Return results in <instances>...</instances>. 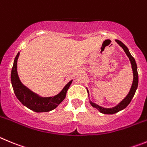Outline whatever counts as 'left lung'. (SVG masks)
Instances as JSON below:
<instances>
[{
    "instance_id": "8db88e82",
    "label": "left lung",
    "mask_w": 147,
    "mask_h": 147,
    "mask_svg": "<svg viewBox=\"0 0 147 147\" xmlns=\"http://www.w3.org/2000/svg\"><path fill=\"white\" fill-rule=\"evenodd\" d=\"M116 42L121 46L123 48L124 51L125 52L126 55H127V57L129 58V61H130V63H131L132 65V69H133V84H132V86L130 88L129 93L127 95L126 97H125L124 100L121 102H120L118 105L116 106L113 107V108H103V107L100 106V105H96L95 103L92 102V101H90V104L94 107V108H96L99 111L102 113H104V114H113V113H116L117 112L120 111L121 110L125 109L127 106L129 104V102H131L132 99L134 96L135 93H136V91L138 88V71H137V64H136V62L135 61L134 58L129 53V50H128L127 47L125 46V44H123L122 42L119 40H117L116 39ZM88 91V90H87Z\"/></svg>"
}]
</instances>
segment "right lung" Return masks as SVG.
Masks as SVG:
<instances>
[{"label": "right lung", "mask_w": 147, "mask_h": 147, "mask_svg": "<svg viewBox=\"0 0 147 147\" xmlns=\"http://www.w3.org/2000/svg\"><path fill=\"white\" fill-rule=\"evenodd\" d=\"M20 53L16 55L11 72V81L14 92L17 98L22 105L34 111L48 112L55 109L65 99L68 88L70 86L72 80H70L57 95L50 97H42L33 92L22 83L18 74V59Z\"/></svg>", "instance_id": "obj_1"}]
</instances>
